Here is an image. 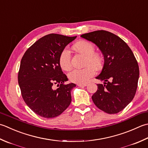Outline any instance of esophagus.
Instances as JSON below:
<instances>
[{
  "mask_svg": "<svg viewBox=\"0 0 148 148\" xmlns=\"http://www.w3.org/2000/svg\"><path fill=\"white\" fill-rule=\"evenodd\" d=\"M77 86H81V87H83V86H87V84H86V83H84V84H80V83H79V84H77Z\"/></svg>",
  "mask_w": 148,
  "mask_h": 148,
  "instance_id": "1",
  "label": "esophagus"
}]
</instances>
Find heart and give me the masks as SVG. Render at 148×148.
I'll return each mask as SVG.
<instances>
[{"mask_svg": "<svg viewBox=\"0 0 148 148\" xmlns=\"http://www.w3.org/2000/svg\"><path fill=\"white\" fill-rule=\"evenodd\" d=\"M74 48L79 53L86 56L85 60V67L75 69L68 74L69 79L76 83L84 84L88 82L90 78L95 74V69H100L103 65V58L101 55L95 53V47L92 43L86 41H80L76 43ZM59 65L64 71L71 69V54L68 49L65 48L61 52L59 56Z\"/></svg>", "mask_w": 148, "mask_h": 148, "instance_id": "b5f03b06", "label": "heart"}]
</instances>
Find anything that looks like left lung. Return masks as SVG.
Listing matches in <instances>:
<instances>
[{
    "label": "left lung",
    "instance_id": "obj_1",
    "mask_svg": "<svg viewBox=\"0 0 148 148\" xmlns=\"http://www.w3.org/2000/svg\"><path fill=\"white\" fill-rule=\"evenodd\" d=\"M81 37L93 42L102 52L105 63L96 79L97 90L92 96L98 108L107 114L122 111L134 99L139 77L137 61L131 49L121 38L110 32L99 30Z\"/></svg>",
    "mask_w": 148,
    "mask_h": 148
}]
</instances>
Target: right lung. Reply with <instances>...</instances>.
<instances>
[{"label": "right lung", "mask_w": 148, "mask_h": 148, "mask_svg": "<svg viewBox=\"0 0 148 148\" xmlns=\"http://www.w3.org/2000/svg\"><path fill=\"white\" fill-rule=\"evenodd\" d=\"M76 36L49 34L25 51L21 60L18 82L23 99L35 114L44 118L60 115L71 103L74 83L68 80L59 65L63 49ZM58 84L59 88H53Z\"/></svg>", "instance_id": "add662e5"}]
</instances>
